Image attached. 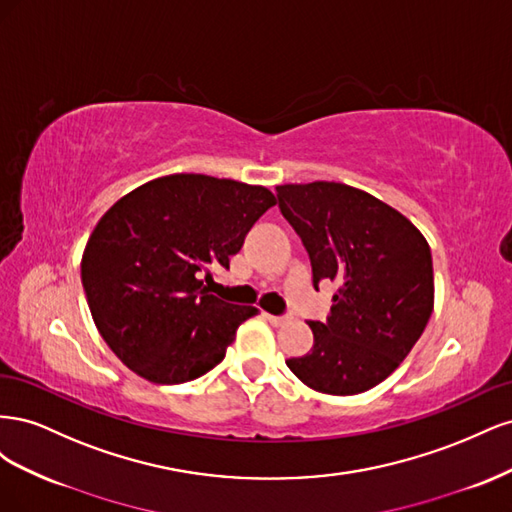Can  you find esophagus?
<instances>
[{"instance_id":"1","label":"esophagus","mask_w":512,"mask_h":512,"mask_svg":"<svg viewBox=\"0 0 512 512\" xmlns=\"http://www.w3.org/2000/svg\"><path fill=\"white\" fill-rule=\"evenodd\" d=\"M265 320L271 322L273 327H284V324L288 322V316H271V314H265Z\"/></svg>"}]
</instances>
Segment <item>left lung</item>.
I'll use <instances>...</instances> for the list:
<instances>
[{
    "instance_id": "8db88e82",
    "label": "left lung",
    "mask_w": 512,
    "mask_h": 512,
    "mask_svg": "<svg viewBox=\"0 0 512 512\" xmlns=\"http://www.w3.org/2000/svg\"><path fill=\"white\" fill-rule=\"evenodd\" d=\"M277 200L312 260L314 284H337L314 346L286 365L327 395L374 389L406 359L433 312L429 243L406 215L335 181L277 185Z\"/></svg>"
}]
</instances>
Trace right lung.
Masks as SVG:
<instances>
[{
  "label": "right lung",
  "mask_w": 512,
  "mask_h": 512,
  "mask_svg": "<svg viewBox=\"0 0 512 512\" xmlns=\"http://www.w3.org/2000/svg\"><path fill=\"white\" fill-rule=\"evenodd\" d=\"M277 203L265 185L177 173L121 196L91 230L81 280L119 361L153 384L200 378L224 361L256 307L209 294L245 235Z\"/></svg>",
  "instance_id": "1"
}]
</instances>
